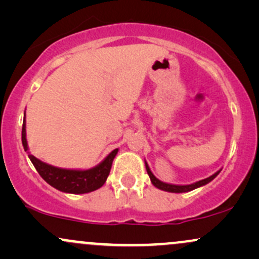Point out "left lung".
<instances>
[{
  "mask_svg": "<svg viewBox=\"0 0 259 259\" xmlns=\"http://www.w3.org/2000/svg\"><path fill=\"white\" fill-rule=\"evenodd\" d=\"M145 164H146L147 174L150 175V179H151V181H152L153 185L156 187H158V189H160V190H164V191H168V192H187V191H191V190L197 189V187L206 185V184L209 183V181H212L217 177V175L219 174V171H217V173L213 174L212 177L207 178V179L197 181V183L191 184V185H170V184L162 183V181H159L158 179H157V178L152 174V171L150 170V168H148L147 163H145Z\"/></svg>",
  "mask_w": 259,
  "mask_h": 259,
  "instance_id": "left-lung-1",
  "label": "left lung"
}]
</instances>
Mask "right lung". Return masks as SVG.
Wrapping results in <instances>:
<instances>
[{
    "mask_svg": "<svg viewBox=\"0 0 259 259\" xmlns=\"http://www.w3.org/2000/svg\"><path fill=\"white\" fill-rule=\"evenodd\" d=\"M22 142L24 150L28 151L25 138V119L23 121ZM118 150L112 151L101 164L89 170H70V169L56 168L41 162L30 153L28 156L41 178L55 189L63 192H69V194H88V192L100 189L106 183L107 177L111 171L112 162Z\"/></svg>",
    "mask_w": 259,
    "mask_h": 259,
    "instance_id": "add662e5",
    "label": "right lung"
}]
</instances>
